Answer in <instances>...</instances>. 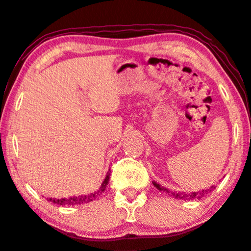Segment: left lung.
I'll return each mask as SVG.
<instances>
[{"label":"left lung","mask_w":251,"mask_h":251,"mask_svg":"<svg viewBox=\"0 0 251 251\" xmlns=\"http://www.w3.org/2000/svg\"><path fill=\"white\" fill-rule=\"evenodd\" d=\"M153 185L156 189H159V191L161 192H166L168 193V194H171L173 198L175 199H180V200H199V199L203 198L204 195L208 194L209 192H212L214 188H215V186H212L209 189H202L201 192H194V193H185V192H171L170 189L165 188V187L160 186L159 183H156L155 181H152Z\"/></svg>","instance_id":"obj_1"}]
</instances>
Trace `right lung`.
I'll return each instance as SVG.
<instances>
[{
    "label": "right lung",
    "mask_w": 251,
    "mask_h": 251,
    "mask_svg": "<svg viewBox=\"0 0 251 251\" xmlns=\"http://www.w3.org/2000/svg\"><path fill=\"white\" fill-rule=\"evenodd\" d=\"M110 170H108L106 176H105L104 181L101 182V186L97 189L96 192L90 193V194H85V195H78V196H72V198H68V199H48V201H51L52 203L56 204H60V206H76V204H83V203H87V202H91L93 200H96L99 195L101 194L102 192L106 189V186L108 183V180H110Z\"/></svg>",
    "instance_id": "1"
}]
</instances>
